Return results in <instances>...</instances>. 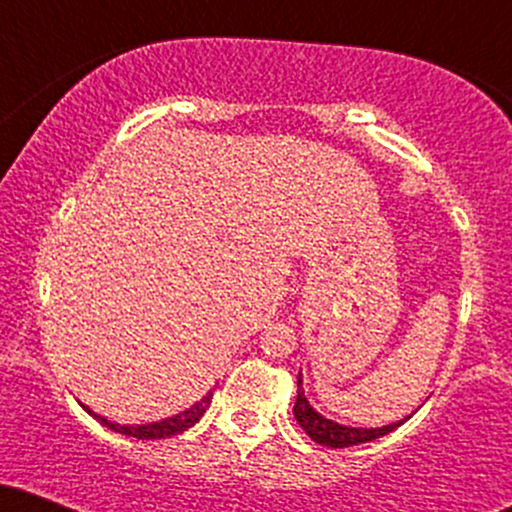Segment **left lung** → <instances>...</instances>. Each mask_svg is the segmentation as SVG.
<instances>
[{"label":"left lung","instance_id":"1","mask_svg":"<svg viewBox=\"0 0 512 512\" xmlns=\"http://www.w3.org/2000/svg\"><path fill=\"white\" fill-rule=\"evenodd\" d=\"M411 414H414V411H411ZM411 414L399 421H392V424L387 426H375V428L344 426L339 424V421H332L327 419V416H322L320 411L308 402V397H305V390H303V373H298V397H296V404H293V416H296L298 426H301L303 431L315 440V443L327 445V448H351V445H361V443H370V440L375 438H383L387 433L395 431L397 426H402L404 421L411 419Z\"/></svg>","mask_w":512,"mask_h":512}]
</instances>
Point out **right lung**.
Listing matches in <instances>:
<instances>
[{"label":"right lung","mask_w":512,"mask_h":512,"mask_svg":"<svg viewBox=\"0 0 512 512\" xmlns=\"http://www.w3.org/2000/svg\"><path fill=\"white\" fill-rule=\"evenodd\" d=\"M211 397H214V390H209L207 395L199 399V402L192 404V407H187L185 411H180V414H173V416H168V419H161V421H151V424H137V426L115 424V421H108V419H105V416L96 414V411H93L91 407H86V404H81V409H84L88 416H93V419H96L98 424H103L105 428H110V431H115V433H122V436H127V438L161 440V438L178 436V433L187 431V428L195 426L197 421L204 416V411L209 409Z\"/></svg>","instance_id":"obj_1"}]
</instances>
